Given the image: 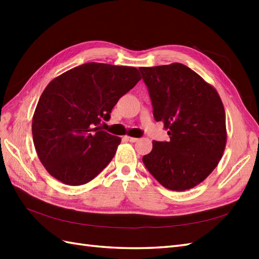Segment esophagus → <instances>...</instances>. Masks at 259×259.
<instances>
[{"mask_svg": "<svg viewBox=\"0 0 259 259\" xmlns=\"http://www.w3.org/2000/svg\"><path fill=\"white\" fill-rule=\"evenodd\" d=\"M124 139L126 141H130V142H137L139 139L138 138H134V137H130V136H125Z\"/></svg>", "mask_w": 259, "mask_h": 259, "instance_id": "obj_1", "label": "esophagus"}]
</instances>
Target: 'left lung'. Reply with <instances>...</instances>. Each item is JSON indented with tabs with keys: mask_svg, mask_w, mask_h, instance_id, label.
<instances>
[{
	"mask_svg": "<svg viewBox=\"0 0 259 259\" xmlns=\"http://www.w3.org/2000/svg\"><path fill=\"white\" fill-rule=\"evenodd\" d=\"M156 121L169 141H152L146 168L164 188L184 191L202 183L221 160L227 142L226 114L217 90L181 63L139 68Z\"/></svg>",
	"mask_w": 259,
	"mask_h": 259,
	"instance_id": "1",
	"label": "left lung"
}]
</instances>
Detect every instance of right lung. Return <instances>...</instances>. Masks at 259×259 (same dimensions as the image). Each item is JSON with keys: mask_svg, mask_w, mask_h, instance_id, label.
<instances>
[{"mask_svg": "<svg viewBox=\"0 0 259 259\" xmlns=\"http://www.w3.org/2000/svg\"><path fill=\"white\" fill-rule=\"evenodd\" d=\"M140 79L133 67L89 62L47 85L33 114L32 135L37 157L52 177L80 186L108 166L121 138L98 125Z\"/></svg>", "mask_w": 259, "mask_h": 259, "instance_id": "add662e5", "label": "right lung"}]
</instances>
